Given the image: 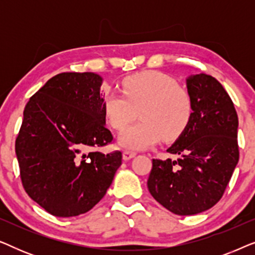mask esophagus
<instances>
[{
    "label": "esophagus",
    "mask_w": 255,
    "mask_h": 255,
    "mask_svg": "<svg viewBox=\"0 0 255 255\" xmlns=\"http://www.w3.org/2000/svg\"><path fill=\"white\" fill-rule=\"evenodd\" d=\"M135 154H137L135 152L128 151V149H127V151L123 152V159L125 160V161H128V160H130V159L133 158V156H135Z\"/></svg>",
    "instance_id": "1"
}]
</instances>
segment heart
Here are the masks:
<instances>
[{"instance_id": "1", "label": "heart", "mask_w": 255, "mask_h": 255, "mask_svg": "<svg viewBox=\"0 0 255 255\" xmlns=\"http://www.w3.org/2000/svg\"><path fill=\"white\" fill-rule=\"evenodd\" d=\"M123 95L107 92L103 111L115 130H122L137 116L140 122L120 134L122 146L132 149L151 147L162 137L174 140L183 133L194 114L190 93L165 73L148 71L122 80Z\"/></svg>"}]
</instances>
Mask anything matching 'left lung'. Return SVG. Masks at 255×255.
I'll return each mask as SVG.
<instances>
[{"instance_id": "8db88e82", "label": "left lung", "mask_w": 255, "mask_h": 255, "mask_svg": "<svg viewBox=\"0 0 255 255\" xmlns=\"http://www.w3.org/2000/svg\"><path fill=\"white\" fill-rule=\"evenodd\" d=\"M190 124L167 149L177 160H152L149 193L167 210L190 216L221 200L239 160L238 115L223 86L211 75H191Z\"/></svg>"}]
</instances>
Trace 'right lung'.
Returning <instances> with one entry per match:
<instances>
[{
	"instance_id": "obj_1",
	"label": "right lung",
	"mask_w": 255,
	"mask_h": 255,
	"mask_svg": "<svg viewBox=\"0 0 255 255\" xmlns=\"http://www.w3.org/2000/svg\"><path fill=\"white\" fill-rule=\"evenodd\" d=\"M101 85L95 73H60L24 109L15 144L20 180L26 194L57 217L95 207L122 165L120 151H96L114 139L106 128Z\"/></svg>"
}]
</instances>
